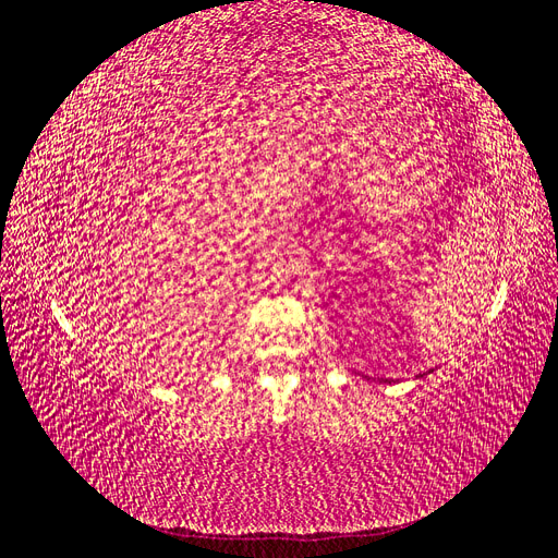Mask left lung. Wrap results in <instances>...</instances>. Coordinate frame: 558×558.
Returning <instances> with one entry per match:
<instances>
[{"instance_id": "8db88e82", "label": "left lung", "mask_w": 558, "mask_h": 558, "mask_svg": "<svg viewBox=\"0 0 558 558\" xmlns=\"http://www.w3.org/2000/svg\"><path fill=\"white\" fill-rule=\"evenodd\" d=\"M426 375H428V373H424V375H418V377H426Z\"/></svg>"}]
</instances>
